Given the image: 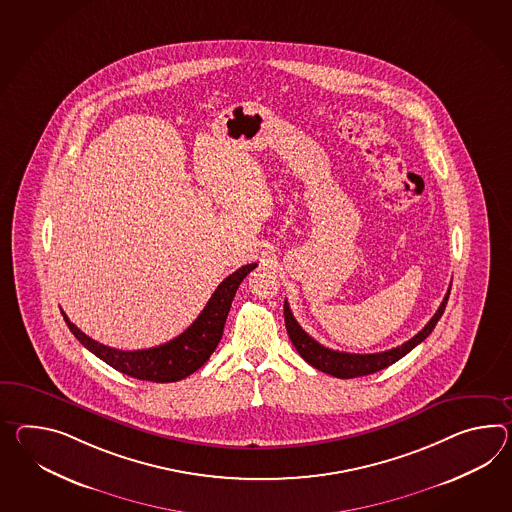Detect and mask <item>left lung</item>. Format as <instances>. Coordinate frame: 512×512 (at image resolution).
<instances>
[{
  "label": "left lung",
  "instance_id": "left-lung-1",
  "mask_svg": "<svg viewBox=\"0 0 512 512\" xmlns=\"http://www.w3.org/2000/svg\"><path fill=\"white\" fill-rule=\"evenodd\" d=\"M449 290H451V285H449L448 294L444 296L438 311L435 312V316L427 322L424 329L418 335H414L411 340H407L405 344H401L398 348L388 349V351L361 355V353H346V351L325 348L301 329V325L296 322L294 314H292L287 301H285L283 309H285V325H287L288 337L292 340L294 348L298 349L301 357L320 372L333 375L338 379H351V377L375 374V372H379V370H383L390 364L399 361L401 357H405L411 349L416 348L420 342H424L425 338L431 335V331L435 329L440 316L444 314L446 303H448Z\"/></svg>",
  "mask_w": 512,
  "mask_h": 512
}]
</instances>
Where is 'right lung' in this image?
<instances>
[{
    "instance_id": "obj_1",
    "label": "right lung",
    "mask_w": 512,
    "mask_h": 512,
    "mask_svg": "<svg viewBox=\"0 0 512 512\" xmlns=\"http://www.w3.org/2000/svg\"><path fill=\"white\" fill-rule=\"evenodd\" d=\"M257 264H246L238 268L235 274L225 277L207 301L205 309L188 327L174 340L155 346L150 349H137V351H122V349L109 348L100 342L87 337L81 329H77L70 318L64 314L63 318L74 337L101 361L113 366L114 370L125 375H131L142 381L153 383H174L185 379L187 375L194 374L205 362L209 361L212 351L218 346L222 333H224L225 318L231 309V301L237 294V288L244 277L250 274Z\"/></svg>"
}]
</instances>
